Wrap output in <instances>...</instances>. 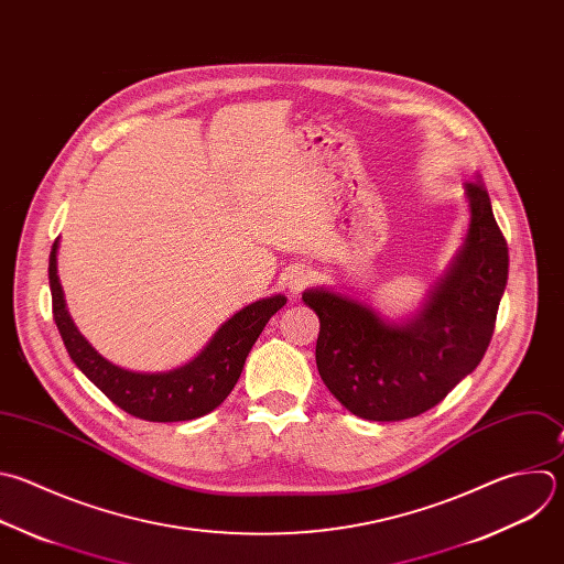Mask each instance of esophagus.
Wrapping results in <instances>:
<instances>
[{
    "mask_svg": "<svg viewBox=\"0 0 564 564\" xmlns=\"http://www.w3.org/2000/svg\"><path fill=\"white\" fill-rule=\"evenodd\" d=\"M310 283H312V272L303 265H294L285 274V285L292 294H301Z\"/></svg>",
    "mask_w": 564,
    "mask_h": 564,
    "instance_id": "1",
    "label": "esophagus"
}]
</instances>
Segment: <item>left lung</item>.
<instances>
[{
    "label": "left lung",
    "mask_w": 564,
    "mask_h": 564,
    "mask_svg": "<svg viewBox=\"0 0 564 564\" xmlns=\"http://www.w3.org/2000/svg\"><path fill=\"white\" fill-rule=\"evenodd\" d=\"M471 224L423 310L392 323L369 305L316 288V367L334 399L367 421H405L438 405L482 360L507 285V241L485 183H465Z\"/></svg>",
    "instance_id": "obj_1"
}]
</instances>
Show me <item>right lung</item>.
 I'll return each mask as SVG.
<instances>
[{"label": "right lung", "instance_id": "1", "mask_svg": "<svg viewBox=\"0 0 564 564\" xmlns=\"http://www.w3.org/2000/svg\"><path fill=\"white\" fill-rule=\"evenodd\" d=\"M48 279L53 316L73 362L123 412L150 423L193 421L219 408L235 390L246 358L265 323L285 305L283 294L261 299L226 321L197 358L170 371L143 373L106 360L75 327L57 276V241Z\"/></svg>", "mask_w": 564, "mask_h": 564}]
</instances>
